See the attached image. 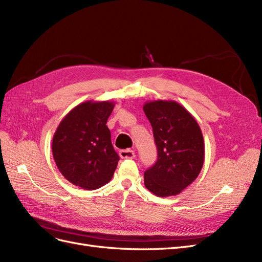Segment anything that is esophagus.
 <instances>
[{"instance_id": "esophagus-1", "label": "esophagus", "mask_w": 262, "mask_h": 262, "mask_svg": "<svg viewBox=\"0 0 262 262\" xmlns=\"http://www.w3.org/2000/svg\"><path fill=\"white\" fill-rule=\"evenodd\" d=\"M119 155H120V157L123 158V160H125V158H129V160H132V158L136 157V153H134V150L130 149V148L121 149L120 152H119Z\"/></svg>"}]
</instances>
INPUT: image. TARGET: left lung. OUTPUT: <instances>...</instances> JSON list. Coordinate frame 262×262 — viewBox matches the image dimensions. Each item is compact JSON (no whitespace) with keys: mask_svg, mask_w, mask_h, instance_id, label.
I'll list each match as a JSON object with an SVG mask.
<instances>
[{"mask_svg":"<svg viewBox=\"0 0 262 262\" xmlns=\"http://www.w3.org/2000/svg\"><path fill=\"white\" fill-rule=\"evenodd\" d=\"M143 110L153 128L158 155L144 172V185L157 196L179 194L202 169L204 141L200 126L177 101H146Z\"/></svg>","mask_w":262,"mask_h":262,"instance_id":"8db88e82","label":"left lung"}]
</instances>
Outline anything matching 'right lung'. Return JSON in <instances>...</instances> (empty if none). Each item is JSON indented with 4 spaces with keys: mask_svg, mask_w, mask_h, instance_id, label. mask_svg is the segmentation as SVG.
I'll use <instances>...</instances> for the list:
<instances>
[{
    "mask_svg": "<svg viewBox=\"0 0 262 262\" xmlns=\"http://www.w3.org/2000/svg\"><path fill=\"white\" fill-rule=\"evenodd\" d=\"M114 107L109 100L84 101L71 110L55 130L54 162L74 186L95 190L112 180L119 155L106 123Z\"/></svg>",
    "mask_w": 262,
    "mask_h": 262,
    "instance_id": "right-lung-1",
    "label": "right lung"
}]
</instances>
